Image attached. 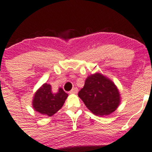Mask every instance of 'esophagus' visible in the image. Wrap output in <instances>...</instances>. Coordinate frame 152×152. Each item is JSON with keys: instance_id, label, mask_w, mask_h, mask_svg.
Listing matches in <instances>:
<instances>
[{"instance_id": "34e87169", "label": "esophagus", "mask_w": 152, "mask_h": 152, "mask_svg": "<svg viewBox=\"0 0 152 152\" xmlns=\"http://www.w3.org/2000/svg\"><path fill=\"white\" fill-rule=\"evenodd\" d=\"M77 92H78V88H76H76H74L72 90L70 91H69V94H77Z\"/></svg>"}]
</instances>
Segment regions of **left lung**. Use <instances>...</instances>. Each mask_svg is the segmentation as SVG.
Returning <instances> with one entry per match:
<instances>
[{
    "instance_id": "1",
    "label": "left lung",
    "mask_w": 152,
    "mask_h": 152,
    "mask_svg": "<svg viewBox=\"0 0 152 152\" xmlns=\"http://www.w3.org/2000/svg\"><path fill=\"white\" fill-rule=\"evenodd\" d=\"M78 96L96 116H107L117 109L121 102L118 88L111 80L100 73L88 76Z\"/></svg>"
}]
</instances>
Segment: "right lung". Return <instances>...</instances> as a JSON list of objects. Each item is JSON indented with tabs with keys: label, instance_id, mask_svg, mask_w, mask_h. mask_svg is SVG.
Returning a JSON list of instances; mask_svg holds the SVG:
<instances>
[{
	"label": "right lung",
	"instance_id": "right-lung-1",
	"mask_svg": "<svg viewBox=\"0 0 152 152\" xmlns=\"http://www.w3.org/2000/svg\"><path fill=\"white\" fill-rule=\"evenodd\" d=\"M68 94L59 88L56 93L52 91L51 86L46 83L40 87L34 94L32 105L34 110L40 114L52 116L65 103Z\"/></svg>",
	"mask_w": 152,
	"mask_h": 152
}]
</instances>
